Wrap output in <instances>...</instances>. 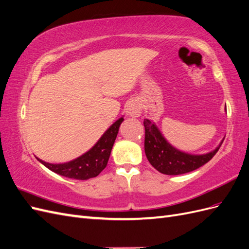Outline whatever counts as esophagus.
Returning <instances> with one entry per match:
<instances>
[{"mask_svg":"<svg viewBox=\"0 0 249 249\" xmlns=\"http://www.w3.org/2000/svg\"><path fill=\"white\" fill-rule=\"evenodd\" d=\"M125 111H126V114L131 117H138L141 113L139 104L136 102H131L129 105H127Z\"/></svg>","mask_w":249,"mask_h":249,"instance_id":"obj_1","label":"esophagus"}]
</instances>
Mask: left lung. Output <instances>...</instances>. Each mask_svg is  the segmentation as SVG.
Here are the masks:
<instances>
[{
  "label": "left lung",
  "mask_w": 249,
  "mask_h": 249,
  "mask_svg": "<svg viewBox=\"0 0 249 249\" xmlns=\"http://www.w3.org/2000/svg\"><path fill=\"white\" fill-rule=\"evenodd\" d=\"M145 127L144 150L148 162L161 173L169 176L183 175L199 168L216 155L219 146L206 155H190L170 145L149 119L143 122Z\"/></svg>",
  "instance_id": "obj_1"
}]
</instances>
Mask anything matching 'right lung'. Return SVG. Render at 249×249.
Listing matches in <instances>:
<instances>
[{
  "instance_id": "add662e5",
  "label": "right lung",
  "mask_w": 249,
  "mask_h": 249,
  "mask_svg": "<svg viewBox=\"0 0 249 249\" xmlns=\"http://www.w3.org/2000/svg\"><path fill=\"white\" fill-rule=\"evenodd\" d=\"M123 122L124 118H119L105 132L101 139L96 142V144L91 149L71 162L63 164H51L38 159V158H37V160L50 170L66 178L74 179H88L95 178L107 166L111 150L119 130V125Z\"/></svg>"
}]
</instances>
